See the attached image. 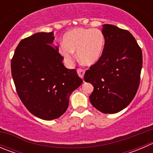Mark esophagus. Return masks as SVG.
<instances>
[{
    "label": "esophagus",
    "mask_w": 153,
    "mask_h": 153,
    "mask_svg": "<svg viewBox=\"0 0 153 153\" xmlns=\"http://www.w3.org/2000/svg\"><path fill=\"white\" fill-rule=\"evenodd\" d=\"M77 72H78V75H79L80 78L83 79V78H84V72H85V71L82 69H77Z\"/></svg>",
    "instance_id": "esophagus-1"
}]
</instances>
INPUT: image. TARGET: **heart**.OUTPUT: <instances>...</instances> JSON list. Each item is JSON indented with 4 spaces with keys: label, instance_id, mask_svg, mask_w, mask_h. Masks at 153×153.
I'll return each mask as SVG.
<instances>
[{
    "label": "heart",
    "instance_id": "obj_1",
    "mask_svg": "<svg viewBox=\"0 0 153 153\" xmlns=\"http://www.w3.org/2000/svg\"><path fill=\"white\" fill-rule=\"evenodd\" d=\"M104 46L105 39L101 30L75 28L64 34L58 52L68 64L72 62L73 52H77V57L81 64L92 66L101 59Z\"/></svg>",
    "mask_w": 153,
    "mask_h": 153
}]
</instances>
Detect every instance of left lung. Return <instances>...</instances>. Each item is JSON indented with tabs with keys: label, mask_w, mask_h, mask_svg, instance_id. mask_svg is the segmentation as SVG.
I'll return each instance as SVG.
<instances>
[{
	"label": "left lung",
	"mask_w": 153,
	"mask_h": 153,
	"mask_svg": "<svg viewBox=\"0 0 153 153\" xmlns=\"http://www.w3.org/2000/svg\"><path fill=\"white\" fill-rule=\"evenodd\" d=\"M105 39L101 59L91 66L84 81L92 84V105L103 113L120 112L130 104L140 83L142 52L132 34L111 24H104Z\"/></svg>",
	"instance_id": "left-lung-1"
}]
</instances>
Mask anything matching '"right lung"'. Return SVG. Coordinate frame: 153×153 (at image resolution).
<instances>
[{
    "label": "right lung",
    "instance_id": "1",
    "mask_svg": "<svg viewBox=\"0 0 153 153\" xmlns=\"http://www.w3.org/2000/svg\"><path fill=\"white\" fill-rule=\"evenodd\" d=\"M53 32H38L19 43L11 61L16 91L24 106L44 120L59 118L67 109L69 96L83 81L75 69L64 67L53 47Z\"/></svg>",
    "mask_w": 153,
    "mask_h": 153
}]
</instances>
